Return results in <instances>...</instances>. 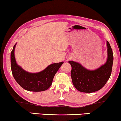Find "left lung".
<instances>
[{
  "label": "left lung",
  "instance_id": "8db88e82",
  "mask_svg": "<svg viewBox=\"0 0 121 121\" xmlns=\"http://www.w3.org/2000/svg\"><path fill=\"white\" fill-rule=\"evenodd\" d=\"M108 59L98 69L88 70L79 63L69 61L72 67L71 76L74 87L83 93H93L101 89L110 78L112 72L113 55L111 46L107 41Z\"/></svg>",
  "mask_w": 121,
  "mask_h": 121
}]
</instances>
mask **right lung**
Masks as SVG:
<instances>
[{
	"label": "right lung",
	"instance_id": "obj_1",
	"mask_svg": "<svg viewBox=\"0 0 121 121\" xmlns=\"http://www.w3.org/2000/svg\"><path fill=\"white\" fill-rule=\"evenodd\" d=\"M16 44L11 52V68L15 79L26 91H42L47 90L52 85L56 73L64 62L51 64L43 71L38 73L28 72L17 64L14 54Z\"/></svg>",
	"mask_w": 121,
	"mask_h": 121
}]
</instances>
